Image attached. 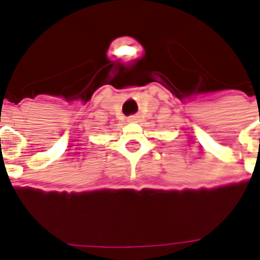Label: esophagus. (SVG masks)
Listing matches in <instances>:
<instances>
[{
  "label": "esophagus",
  "mask_w": 260,
  "mask_h": 260,
  "mask_svg": "<svg viewBox=\"0 0 260 260\" xmlns=\"http://www.w3.org/2000/svg\"><path fill=\"white\" fill-rule=\"evenodd\" d=\"M139 120H140V116H138V114H134V116L128 117V121L129 122H139Z\"/></svg>",
  "instance_id": "34e87169"
}]
</instances>
